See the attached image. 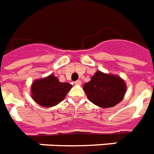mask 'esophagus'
<instances>
[{
	"label": "esophagus",
	"instance_id": "obj_1",
	"mask_svg": "<svg viewBox=\"0 0 154 154\" xmlns=\"http://www.w3.org/2000/svg\"><path fill=\"white\" fill-rule=\"evenodd\" d=\"M75 85H81V84H82V82H81L80 80H77V81H75Z\"/></svg>",
	"mask_w": 154,
	"mask_h": 154
}]
</instances>
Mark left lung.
Here are the masks:
<instances>
[{"label":"left lung","instance_id":"left-lung-1","mask_svg":"<svg viewBox=\"0 0 154 154\" xmlns=\"http://www.w3.org/2000/svg\"><path fill=\"white\" fill-rule=\"evenodd\" d=\"M83 91L94 105L107 108L114 106L123 99L126 86L119 76L98 71L90 82L83 85Z\"/></svg>","mask_w":154,"mask_h":154}]
</instances>
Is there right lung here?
I'll return each mask as SVG.
<instances>
[{
    "label": "right lung",
    "mask_w": 154,
    "mask_h": 154,
    "mask_svg": "<svg viewBox=\"0 0 154 154\" xmlns=\"http://www.w3.org/2000/svg\"><path fill=\"white\" fill-rule=\"evenodd\" d=\"M72 85L68 83H60L53 75L32 83L31 91L32 97L35 103L44 107H51L63 100Z\"/></svg>",
    "instance_id": "obj_1"
}]
</instances>
